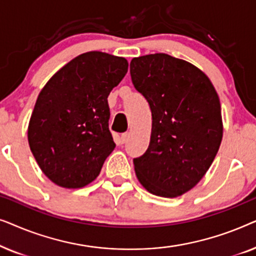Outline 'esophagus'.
I'll list each match as a JSON object with an SVG mask.
<instances>
[{
    "instance_id": "1",
    "label": "esophagus",
    "mask_w": 256,
    "mask_h": 256,
    "mask_svg": "<svg viewBox=\"0 0 256 256\" xmlns=\"http://www.w3.org/2000/svg\"><path fill=\"white\" fill-rule=\"evenodd\" d=\"M128 138H129V132H124V134L121 135L120 141H121V143H126L128 141Z\"/></svg>"
}]
</instances>
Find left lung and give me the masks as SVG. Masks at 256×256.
Returning a JSON list of instances; mask_svg holds the SVG:
<instances>
[{
  "instance_id": "8db88e82",
  "label": "left lung",
  "mask_w": 256,
  "mask_h": 256,
  "mask_svg": "<svg viewBox=\"0 0 256 256\" xmlns=\"http://www.w3.org/2000/svg\"><path fill=\"white\" fill-rule=\"evenodd\" d=\"M134 87L152 110V136L136 176L150 194L174 198L204 177L222 140L218 93L202 70L166 54L132 58Z\"/></svg>"
}]
</instances>
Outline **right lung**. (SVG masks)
Instances as JSON below:
<instances>
[{
	"label": "right lung",
	"instance_id": "obj_1",
	"mask_svg": "<svg viewBox=\"0 0 256 256\" xmlns=\"http://www.w3.org/2000/svg\"><path fill=\"white\" fill-rule=\"evenodd\" d=\"M127 71V59L86 52L62 66L40 90L28 141L38 166L54 184L80 188L99 176L115 148L107 98Z\"/></svg>",
	"mask_w": 256,
	"mask_h": 256
}]
</instances>
